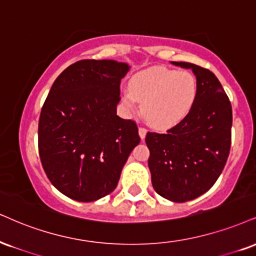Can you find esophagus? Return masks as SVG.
Here are the masks:
<instances>
[{
  "label": "esophagus",
  "instance_id": "34e87169",
  "mask_svg": "<svg viewBox=\"0 0 256 256\" xmlns=\"http://www.w3.org/2000/svg\"><path fill=\"white\" fill-rule=\"evenodd\" d=\"M138 132H140V136L142 140H144V138H146V128H138Z\"/></svg>",
  "mask_w": 256,
  "mask_h": 256
}]
</instances>
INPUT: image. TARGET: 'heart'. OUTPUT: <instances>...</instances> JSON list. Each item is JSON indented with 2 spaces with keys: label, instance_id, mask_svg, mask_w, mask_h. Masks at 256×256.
I'll return each instance as SVG.
<instances>
[{
  "label": "heart",
  "instance_id": "obj_1",
  "mask_svg": "<svg viewBox=\"0 0 256 256\" xmlns=\"http://www.w3.org/2000/svg\"><path fill=\"white\" fill-rule=\"evenodd\" d=\"M198 84L192 72L156 66L136 74L130 89L122 92V101L131 113L138 110V101L148 122L158 130L178 125L194 106Z\"/></svg>",
  "mask_w": 256,
  "mask_h": 256
}]
</instances>
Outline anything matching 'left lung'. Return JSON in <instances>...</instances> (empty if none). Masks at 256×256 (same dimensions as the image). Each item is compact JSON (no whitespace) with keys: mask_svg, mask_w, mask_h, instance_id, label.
Instances as JSON below:
<instances>
[{"mask_svg":"<svg viewBox=\"0 0 256 256\" xmlns=\"http://www.w3.org/2000/svg\"><path fill=\"white\" fill-rule=\"evenodd\" d=\"M172 63L192 69L198 95L190 114L167 134L148 132V164L154 190L184 202L204 194L220 178L232 146V110L214 72L186 62Z\"/></svg>","mask_w":256,"mask_h":256,"instance_id":"1","label":"left lung"}]
</instances>
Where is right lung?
<instances>
[{
  "mask_svg": "<svg viewBox=\"0 0 256 256\" xmlns=\"http://www.w3.org/2000/svg\"><path fill=\"white\" fill-rule=\"evenodd\" d=\"M130 66L83 60L56 78L42 108L39 156L48 180L78 202L110 194L140 142L134 120L116 116L120 81Z\"/></svg>",
  "mask_w": 256,
  "mask_h": 256,
  "instance_id": "1",
  "label": "right lung"
}]
</instances>
